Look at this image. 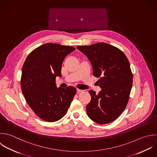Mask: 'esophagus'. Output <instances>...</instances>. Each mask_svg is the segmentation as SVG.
I'll use <instances>...</instances> for the list:
<instances>
[{"label":"esophagus","mask_w":157,"mask_h":157,"mask_svg":"<svg viewBox=\"0 0 157 157\" xmlns=\"http://www.w3.org/2000/svg\"><path fill=\"white\" fill-rule=\"evenodd\" d=\"M77 92H84V90H81V89H77Z\"/></svg>","instance_id":"esophagus-1"}]
</instances>
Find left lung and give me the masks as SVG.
<instances>
[{
	"mask_svg": "<svg viewBox=\"0 0 157 157\" xmlns=\"http://www.w3.org/2000/svg\"><path fill=\"white\" fill-rule=\"evenodd\" d=\"M77 48L90 61L94 76L101 90H89L91 100L86 106L87 114L94 122L106 124L116 120L125 110L133 84L129 61L119 48L106 43Z\"/></svg>",
	"mask_w": 157,
	"mask_h": 157,
	"instance_id": "left-lung-1",
	"label": "left lung"
}]
</instances>
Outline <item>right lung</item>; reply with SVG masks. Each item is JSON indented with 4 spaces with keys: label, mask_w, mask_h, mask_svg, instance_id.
<instances>
[{
    "label": "right lung",
    "mask_w": 157,
    "mask_h": 157,
    "mask_svg": "<svg viewBox=\"0 0 157 157\" xmlns=\"http://www.w3.org/2000/svg\"><path fill=\"white\" fill-rule=\"evenodd\" d=\"M73 46L48 43L27 56L22 69V92L30 108L42 120L56 122L66 114L76 93L72 86L57 88L56 76L61 77L65 57Z\"/></svg>",
    "instance_id": "add662e5"
}]
</instances>
